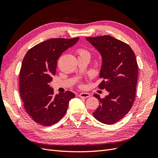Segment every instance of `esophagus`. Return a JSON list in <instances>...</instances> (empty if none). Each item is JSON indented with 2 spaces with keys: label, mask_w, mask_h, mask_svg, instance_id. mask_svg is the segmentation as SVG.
I'll list each match as a JSON object with an SVG mask.
<instances>
[{
  "label": "esophagus",
  "mask_w": 158,
  "mask_h": 158,
  "mask_svg": "<svg viewBox=\"0 0 158 158\" xmlns=\"http://www.w3.org/2000/svg\"><path fill=\"white\" fill-rule=\"evenodd\" d=\"M90 94L89 93H85V92H82L79 94V97L80 98H87L90 96Z\"/></svg>",
  "instance_id": "esophagus-1"
}]
</instances>
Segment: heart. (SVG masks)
<instances>
[{"instance_id": "heart-1", "label": "heart", "mask_w": 158, "mask_h": 158, "mask_svg": "<svg viewBox=\"0 0 158 158\" xmlns=\"http://www.w3.org/2000/svg\"><path fill=\"white\" fill-rule=\"evenodd\" d=\"M78 52L80 56H90L89 52L87 51L84 50V49H78Z\"/></svg>"}]
</instances>
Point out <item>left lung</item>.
Masks as SVG:
<instances>
[{
    "label": "left lung",
    "instance_id": "8db88e82",
    "mask_svg": "<svg viewBox=\"0 0 158 158\" xmlns=\"http://www.w3.org/2000/svg\"><path fill=\"white\" fill-rule=\"evenodd\" d=\"M102 56L99 77L103 78L99 88L108 95L102 99L95 94L99 106L93 113L98 121L112 125L121 120L131 109L135 98L138 64L131 47L109 35L85 38Z\"/></svg>",
    "mask_w": 158,
    "mask_h": 158
}]
</instances>
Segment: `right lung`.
Masks as SVG:
<instances>
[{
	"mask_svg": "<svg viewBox=\"0 0 158 158\" xmlns=\"http://www.w3.org/2000/svg\"><path fill=\"white\" fill-rule=\"evenodd\" d=\"M80 38H55L32 47L23 59L20 73V93L26 112L40 125L50 126L58 122L67 111L74 93L54 95L50 85L55 75L57 60Z\"/></svg>",
	"mask_w": 158,
	"mask_h": 158,
	"instance_id": "1",
	"label": "right lung"
}]
</instances>
